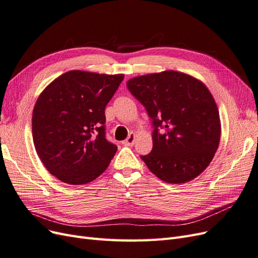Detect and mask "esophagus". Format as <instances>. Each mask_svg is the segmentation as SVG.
<instances>
[{"label": "esophagus", "instance_id": "esophagus-1", "mask_svg": "<svg viewBox=\"0 0 258 258\" xmlns=\"http://www.w3.org/2000/svg\"><path fill=\"white\" fill-rule=\"evenodd\" d=\"M135 140H136V135L135 134H131L128 136V138L124 140V141H122V144L124 145H128V146H132L135 143Z\"/></svg>", "mask_w": 258, "mask_h": 258}]
</instances>
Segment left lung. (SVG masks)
<instances>
[{"mask_svg":"<svg viewBox=\"0 0 258 258\" xmlns=\"http://www.w3.org/2000/svg\"><path fill=\"white\" fill-rule=\"evenodd\" d=\"M127 87L153 122V150L141 156L151 172L171 184L204 172L221 139L220 114L207 86L188 74L163 71L134 77Z\"/></svg>","mask_w":258,"mask_h":258,"instance_id":"left-lung-1","label":"left lung"}]
</instances>
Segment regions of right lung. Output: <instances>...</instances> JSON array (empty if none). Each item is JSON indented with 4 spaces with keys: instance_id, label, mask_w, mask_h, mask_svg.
<instances>
[{
    "instance_id": "obj_1",
    "label": "right lung",
    "mask_w": 258,
    "mask_h": 258,
    "mask_svg": "<svg viewBox=\"0 0 258 258\" xmlns=\"http://www.w3.org/2000/svg\"><path fill=\"white\" fill-rule=\"evenodd\" d=\"M123 74L69 71L37 98L32 115L38 157L61 182L87 184L110 165L117 146L105 138V106Z\"/></svg>"
}]
</instances>
